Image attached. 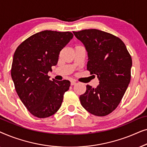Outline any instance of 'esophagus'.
I'll use <instances>...</instances> for the list:
<instances>
[{"label":"esophagus","mask_w":147,"mask_h":147,"mask_svg":"<svg viewBox=\"0 0 147 147\" xmlns=\"http://www.w3.org/2000/svg\"><path fill=\"white\" fill-rule=\"evenodd\" d=\"M76 84V82L74 81H71V86H74Z\"/></svg>","instance_id":"esophagus-1"}]
</instances>
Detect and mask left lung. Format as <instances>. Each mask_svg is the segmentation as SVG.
<instances>
[{
	"instance_id": "8db88e82",
	"label": "left lung",
	"mask_w": 147,
	"mask_h": 147,
	"mask_svg": "<svg viewBox=\"0 0 147 147\" xmlns=\"http://www.w3.org/2000/svg\"><path fill=\"white\" fill-rule=\"evenodd\" d=\"M88 51L87 69L96 74L99 85L86 86L80 96L82 106L92 114L104 116L120 104L131 78L132 58L120 38L98 29L74 31Z\"/></svg>"
}]
</instances>
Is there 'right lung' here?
<instances>
[{
    "mask_svg": "<svg viewBox=\"0 0 147 147\" xmlns=\"http://www.w3.org/2000/svg\"><path fill=\"white\" fill-rule=\"evenodd\" d=\"M73 37L69 31H41L22 42L14 53L11 77L16 92L36 117H49L61 107L70 82L51 81L47 74L57 65L60 51Z\"/></svg>",
    "mask_w": 147,
    "mask_h": 147,
    "instance_id": "obj_1",
    "label": "right lung"
}]
</instances>
